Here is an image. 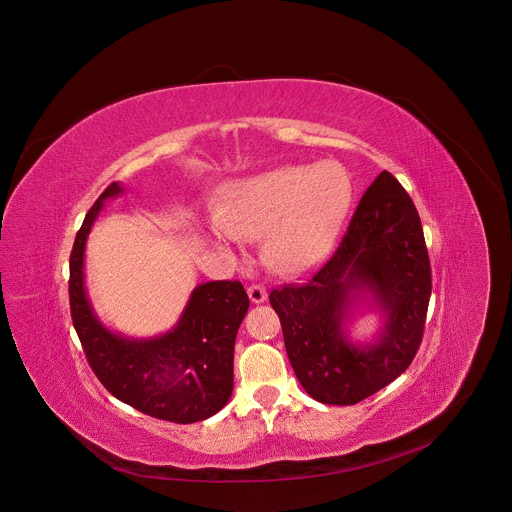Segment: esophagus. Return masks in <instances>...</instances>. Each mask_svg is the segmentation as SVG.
Instances as JSON below:
<instances>
[{"label": "esophagus", "mask_w": 512, "mask_h": 512, "mask_svg": "<svg viewBox=\"0 0 512 512\" xmlns=\"http://www.w3.org/2000/svg\"><path fill=\"white\" fill-rule=\"evenodd\" d=\"M247 293H249V299L253 303H263L267 299V291H265L263 285H249Z\"/></svg>", "instance_id": "esophagus-1"}]
</instances>
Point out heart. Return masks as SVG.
I'll use <instances>...</instances> for the list:
<instances>
[{
    "mask_svg": "<svg viewBox=\"0 0 512 512\" xmlns=\"http://www.w3.org/2000/svg\"><path fill=\"white\" fill-rule=\"evenodd\" d=\"M350 191V179L337 164L279 166L231 189L209 237L229 255L237 239L263 237L269 267L301 273L329 249L346 217Z\"/></svg>",
    "mask_w": 512,
    "mask_h": 512,
    "instance_id": "heart-1",
    "label": "heart"
}]
</instances>
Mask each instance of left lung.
<instances>
[{"label":"left lung","instance_id":"1","mask_svg":"<svg viewBox=\"0 0 512 512\" xmlns=\"http://www.w3.org/2000/svg\"><path fill=\"white\" fill-rule=\"evenodd\" d=\"M430 293V259L418 211L394 175L382 170L333 255L307 283L273 289L269 301L303 390L321 404L352 406L412 364ZM362 304L385 317L368 345H356L345 327Z\"/></svg>","mask_w":512,"mask_h":512}]
</instances>
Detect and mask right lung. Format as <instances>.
<instances>
[{
  "label": "right lung",
  "mask_w": 512,
  "mask_h": 512,
  "mask_svg": "<svg viewBox=\"0 0 512 512\" xmlns=\"http://www.w3.org/2000/svg\"><path fill=\"white\" fill-rule=\"evenodd\" d=\"M124 193L112 183L88 211L70 255V311L90 368L120 402L158 420L193 424L217 414L233 392V352L249 297L239 281L193 289L177 325L140 339L110 331L84 285L86 241L104 201Z\"/></svg>",
  "instance_id": "add662e5"
}]
</instances>
